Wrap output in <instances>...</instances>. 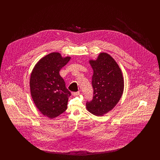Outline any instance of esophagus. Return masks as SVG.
Segmentation results:
<instances>
[{
    "label": "esophagus",
    "instance_id": "obj_1",
    "mask_svg": "<svg viewBox=\"0 0 160 160\" xmlns=\"http://www.w3.org/2000/svg\"><path fill=\"white\" fill-rule=\"evenodd\" d=\"M80 92L79 91L76 92H72V96H77V95H80Z\"/></svg>",
    "mask_w": 160,
    "mask_h": 160
}]
</instances>
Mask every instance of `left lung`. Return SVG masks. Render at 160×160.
<instances>
[{"instance_id":"left-lung-1","label":"left lung","mask_w":160,"mask_h":160,"mask_svg":"<svg viewBox=\"0 0 160 160\" xmlns=\"http://www.w3.org/2000/svg\"><path fill=\"white\" fill-rule=\"evenodd\" d=\"M93 69V99L86 102L91 113L101 116L112 110L122 97L124 80L122 71L108 54L99 53L96 60H89Z\"/></svg>"}]
</instances>
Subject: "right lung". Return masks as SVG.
Returning a JSON list of instances; mask_svg holds the SVG:
<instances>
[{
	"label": "right lung",
	"mask_w": 160,
	"mask_h": 160,
	"mask_svg": "<svg viewBox=\"0 0 160 160\" xmlns=\"http://www.w3.org/2000/svg\"><path fill=\"white\" fill-rule=\"evenodd\" d=\"M71 59L58 52L42 58L35 65L30 78L31 96L41 114L53 119L67 108L71 92L65 87L59 71Z\"/></svg>",
	"instance_id": "add662e5"
}]
</instances>
